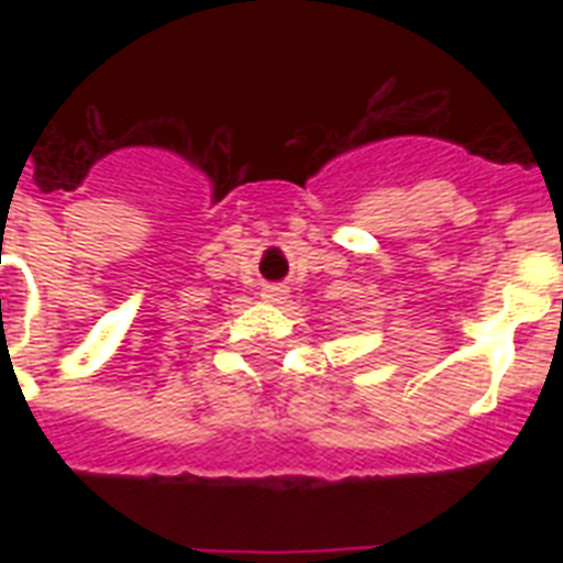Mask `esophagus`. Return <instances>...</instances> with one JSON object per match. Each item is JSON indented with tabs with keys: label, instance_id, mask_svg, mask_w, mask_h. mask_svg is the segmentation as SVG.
I'll return each mask as SVG.
<instances>
[{
	"label": "esophagus",
	"instance_id": "obj_1",
	"mask_svg": "<svg viewBox=\"0 0 563 563\" xmlns=\"http://www.w3.org/2000/svg\"><path fill=\"white\" fill-rule=\"evenodd\" d=\"M283 295H286V289H283V286H265V291H263L265 300H280Z\"/></svg>",
	"mask_w": 563,
	"mask_h": 563
}]
</instances>
